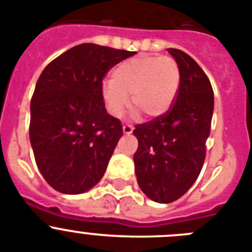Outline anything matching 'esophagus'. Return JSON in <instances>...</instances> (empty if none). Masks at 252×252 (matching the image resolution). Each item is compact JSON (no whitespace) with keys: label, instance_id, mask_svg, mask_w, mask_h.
<instances>
[{"label":"esophagus","instance_id":"esophagus-1","mask_svg":"<svg viewBox=\"0 0 252 252\" xmlns=\"http://www.w3.org/2000/svg\"><path fill=\"white\" fill-rule=\"evenodd\" d=\"M131 131H133V126H130V124H124L123 126L124 134H130Z\"/></svg>","mask_w":252,"mask_h":252}]
</instances>
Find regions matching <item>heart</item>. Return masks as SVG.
Returning <instances> with one entry per match:
<instances>
[{
    "instance_id": "1",
    "label": "heart",
    "mask_w": 252,
    "mask_h": 252,
    "mask_svg": "<svg viewBox=\"0 0 252 252\" xmlns=\"http://www.w3.org/2000/svg\"><path fill=\"white\" fill-rule=\"evenodd\" d=\"M181 71L171 56H137L124 60L101 85V98L113 117H121L131 104L148 118L165 114L180 89Z\"/></svg>"
}]
</instances>
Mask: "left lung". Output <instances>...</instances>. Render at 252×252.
I'll list each match as a JSON object with an SVG mask.
<instances>
[{
    "label": "left lung",
    "mask_w": 252,
    "mask_h": 252,
    "mask_svg": "<svg viewBox=\"0 0 252 252\" xmlns=\"http://www.w3.org/2000/svg\"><path fill=\"white\" fill-rule=\"evenodd\" d=\"M181 71L180 89L165 114L137 124V181L154 202L171 203L192 187L206 158L214 114V90L207 75L182 50L168 49Z\"/></svg>",
    "instance_id": "8db88e82"
}]
</instances>
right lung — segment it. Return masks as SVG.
I'll list each match as a JSON object with an SVG mask.
<instances>
[{"instance_id": "add662e5", "label": "right lung", "mask_w": 252, "mask_h": 252, "mask_svg": "<svg viewBox=\"0 0 252 252\" xmlns=\"http://www.w3.org/2000/svg\"><path fill=\"white\" fill-rule=\"evenodd\" d=\"M134 51L80 44L54 59L31 98L30 142L54 189L79 194L101 180L123 128L106 113L103 79Z\"/></svg>"}]
</instances>
